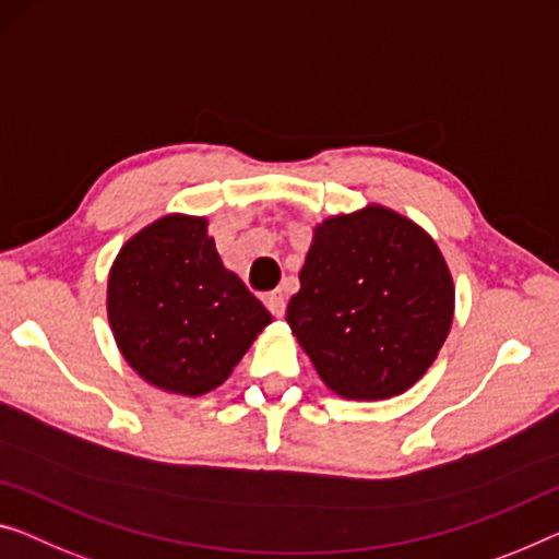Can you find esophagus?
I'll return each mask as SVG.
<instances>
[{"label": "esophagus", "mask_w": 559, "mask_h": 559, "mask_svg": "<svg viewBox=\"0 0 559 559\" xmlns=\"http://www.w3.org/2000/svg\"><path fill=\"white\" fill-rule=\"evenodd\" d=\"M264 305H267V309H270V312H272L274 317L285 314V307H287L285 295H282V292H272V295H270L267 299H264Z\"/></svg>", "instance_id": "obj_1"}]
</instances>
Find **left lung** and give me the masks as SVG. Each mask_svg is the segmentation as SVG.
Instances as JSON below:
<instances>
[{
    "label": "left lung",
    "mask_w": 559,
    "mask_h": 559,
    "mask_svg": "<svg viewBox=\"0 0 559 559\" xmlns=\"http://www.w3.org/2000/svg\"><path fill=\"white\" fill-rule=\"evenodd\" d=\"M452 317V272L417 222L377 202L317 222L287 324L334 394L407 392L440 355Z\"/></svg>",
    "instance_id": "1"
}]
</instances>
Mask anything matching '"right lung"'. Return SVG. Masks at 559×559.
<instances>
[{
  "label": "right lung",
  "instance_id": "1",
  "mask_svg": "<svg viewBox=\"0 0 559 559\" xmlns=\"http://www.w3.org/2000/svg\"><path fill=\"white\" fill-rule=\"evenodd\" d=\"M207 227V217L165 214L127 239L107 277L119 355L152 388L182 397L217 390L272 322Z\"/></svg>",
  "mask_w": 559,
  "mask_h": 559
}]
</instances>
